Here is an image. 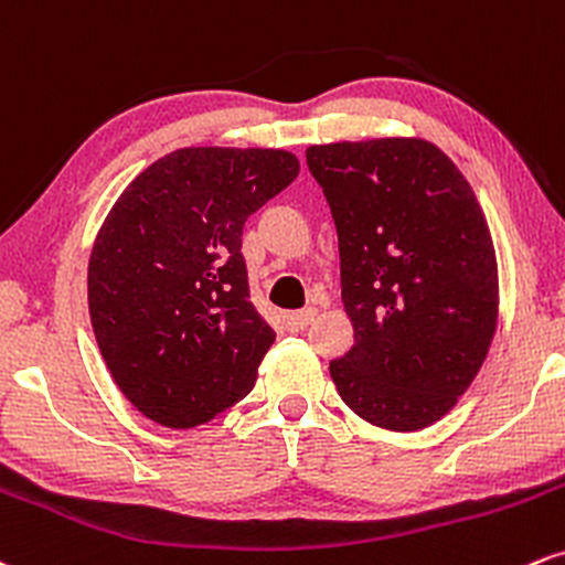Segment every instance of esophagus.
Masks as SVG:
<instances>
[{
	"instance_id": "obj_1",
	"label": "esophagus",
	"mask_w": 565,
	"mask_h": 565,
	"mask_svg": "<svg viewBox=\"0 0 565 565\" xmlns=\"http://www.w3.org/2000/svg\"><path fill=\"white\" fill-rule=\"evenodd\" d=\"M315 317H317V309H311V307L301 309V311H290V315H285V324H288L294 333H298V330H303L307 324L315 322Z\"/></svg>"
}]
</instances>
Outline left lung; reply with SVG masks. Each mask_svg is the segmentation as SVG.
Masks as SVG:
<instances>
[{
  "label": "left lung",
  "instance_id": "1",
  "mask_svg": "<svg viewBox=\"0 0 565 565\" xmlns=\"http://www.w3.org/2000/svg\"><path fill=\"white\" fill-rule=\"evenodd\" d=\"M338 232L354 347L330 362L373 426L420 430L455 407L497 328V258L466 177L426 139L307 150Z\"/></svg>",
  "mask_w": 565,
  "mask_h": 565
}]
</instances>
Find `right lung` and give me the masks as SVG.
I'll return each mask as SVG.
<instances>
[{"label":"right lung","instance_id":"add662e5","mask_svg":"<svg viewBox=\"0 0 565 565\" xmlns=\"http://www.w3.org/2000/svg\"><path fill=\"white\" fill-rule=\"evenodd\" d=\"M298 177L267 148H184L121 192L89 256V317L121 394L195 428L250 394L275 343L248 290L243 224Z\"/></svg>","mask_w":565,"mask_h":565}]
</instances>
